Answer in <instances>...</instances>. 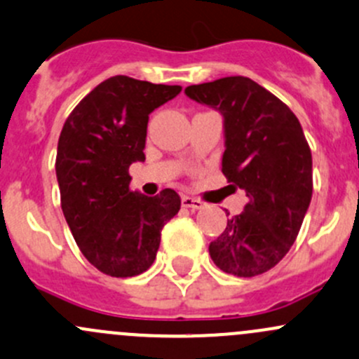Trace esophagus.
<instances>
[{
  "label": "esophagus",
  "instance_id": "34e87169",
  "mask_svg": "<svg viewBox=\"0 0 359 359\" xmlns=\"http://www.w3.org/2000/svg\"><path fill=\"white\" fill-rule=\"evenodd\" d=\"M182 206L192 210H201L205 206V203L198 198H191V196H182Z\"/></svg>",
  "mask_w": 359,
  "mask_h": 359
}]
</instances>
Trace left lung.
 Masks as SVG:
<instances>
[{
	"label": "left lung",
	"instance_id": "left-lung-1",
	"mask_svg": "<svg viewBox=\"0 0 359 359\" xmlns=\"http://www.w3.org/2000/svg\"><path fill=\"white\" fill-rule=\"evenodd\" d=\"M184 93L224 116L222 172L249 199L210 244L211 259L236 277L265 273L287 255L311 201V151L299 120L270 90L241 75Z\"/></svg>",
	"mask_w": 359,
	"mask_h": 359
}]
</instances>
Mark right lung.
<instances>
[{"label":"right lung","instance_id":"obj_1","mask_svg":"<svg viewBox=\"0 0 359 359\" xmlns=\"http://www.w3.org/2000/svg\"><path fill=\"white\" fill-rule=\"evenodd\" d=\"M180 86L115 75L70 113L58 139L56 179L75 243L110 277H135L153 265L161 229L180 210V196L129 189V167L144 161L149 113L173 100Z\"/></svg>","mask_w":359,"mask_h":359}]
</instances>
